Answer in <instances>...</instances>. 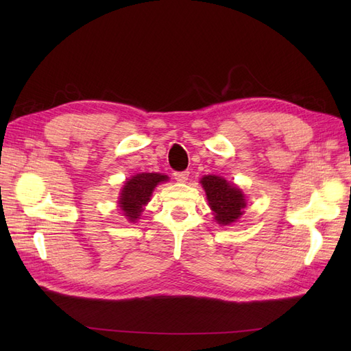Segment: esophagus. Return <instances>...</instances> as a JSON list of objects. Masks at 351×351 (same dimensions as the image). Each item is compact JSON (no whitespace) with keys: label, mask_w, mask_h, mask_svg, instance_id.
<instances>
[{"label":"esophagus","mask_w":351,"mask_h":351,"mask_svg":"<svg viewBox=\"0 0 351 351\" xmlns=\"http://www.w3.org/2000/svg\"><path fill=\"white\" fill-rule=\"evenodd\" d=\"M174 178L177 180L178 183H186L189 180V171H178V173H174Z\"/></svg>","instance_id":"obj_1"}]
</instances>
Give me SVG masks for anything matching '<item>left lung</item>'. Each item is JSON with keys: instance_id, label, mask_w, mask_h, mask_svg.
<instances>
[{"instance_id": "1", "label": "left lung", "mask_w": 351, "mask_h": 351, "mask_svg": "<svg viewBox=\"0 0 351 351\" xmlns=\"http://www.w3.org/2000/svg\"><path fill=\"white\" fill-rule=\"evenodd\" d=\"M200 184L205 189L209 206L219 226H230L243 215L246 197L239 187L218 176H205Z\"/></svg>"}]
</instances>
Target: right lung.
I'll return each instance as SVG.
<instances>
[{"label": "right lung", "mask_w": 351, "mask_h": 351, "mask_svg": "<svg viewBox=\"0 0 351 351\" xmlns=\"http://www.w3.org/2000/svg\"><path fill=\"white\" fill-rule=\"evenodd\" d=\"M162 182H168V177L158 173L136 174L124 183L119 205L124 217L130 222H136L143 212V206L149 202L154 189Z\"/></svg>", "instance_id": "1"}]
</instances>
